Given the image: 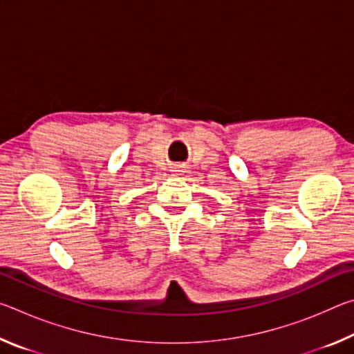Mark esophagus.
<instances>
[{"label": "esophagus", "mask_w": 354, "mask_h": 354, "mask_svg": "<svg viewBox=\"0 0 354 354\" xmlns=\"http://www.w3.org/2000/svg\"><path fill=\"white\" fill-rule=\"evenodd\" d=\"M173 171H175L176 175H179V173L184 171V169H183V167H175V169H173Z\"/></svg>", "instance_id": "34e87169"}]
</instances>
